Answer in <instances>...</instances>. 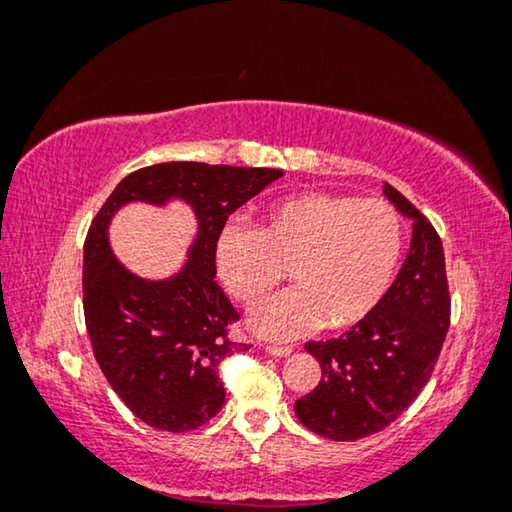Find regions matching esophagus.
Segmentation results:
<instances>
[{"label": "esophagus", "mask_w": 512, "mask_h": 512, "mask_svg": "<svg viewBox=\"0 0 512 512\" xmlns=\"http://www.w3.org/2000/svg\"><path fill=\"white\" fill-rule=\"evenodd\" d=\"M266 352L273 354V356H289L294 352V347H289V345H266Z\"/></svg>", "instance_id": "esophagus-1"}]
</instances>
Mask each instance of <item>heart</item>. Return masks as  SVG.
Wrapping results in <instances>:
<instances>
[{"mask_svg":"<svg viewBox=\"0 0 512 512\" xmlns=\"http://www.w3.org/2000/svg\"><path fill=\"white\" fill-rule=\"evenodd\" d=\"M404 227L386 200L308 193L257 213L255 227L230 223L213 248L218 278L246 305L262 303L289 278L299 285L264 303L253 329L296 338L324 322L358 324L384 299L398 273Z\"/></svg>","mask_w":512,"mask_h":512,"instance_id":"heart-1","label":"heart"}]
</instances>
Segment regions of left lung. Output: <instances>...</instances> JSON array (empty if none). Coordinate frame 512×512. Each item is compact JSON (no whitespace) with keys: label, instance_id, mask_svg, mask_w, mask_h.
Listing matches in <instances>:
<instances>
[{"label":"left lung","instance_id":"8db88e82","mask_svg":"<svg viewBox=\"0 0 512 512\" xmlns=\"http://www.w3.org/2000/svg\"><path fill=\"white\" fill-rule=\"evenodd\" d=\"M384 195L414 220L398 278L377 308L340 338L305 342L322 365V381L294 402V411L308 430L333 441H356L391 425L430 381L451 326L437 230L391 183H384Z\"/></svg>","mask_w":512,"mask_h":512}]
</instances>
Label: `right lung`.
<instances>
[{"instance_id": "1", "label": "right lung", "mask_w": 512, "mask_h": 512, "mask_svg": "<svg viewBox=\"0 0 512 512\" xmlns=\"http://www.w3.org/2000/svg\"><path fill=\"white\" fill-rule=\"evenodd\" d=\"M280 177L269 167L186 160L142 167L119 181L89 227L82 287L91 347L114 393L156 430H197L223 407L218 365L250 345L227 335L239 312L216 282L213 248L227 218ZM170 199L196 211L198 236L179 274L144 281L111 255L109 220L128 201Z\"/></svg>"}]
</instances>
